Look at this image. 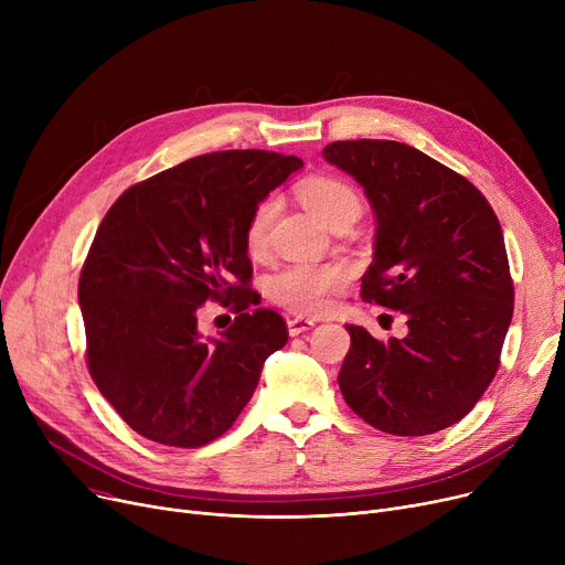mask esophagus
Instances as JSON below:
<instances>
[{
	"label": "esophagus",
	"instance_id": "esophagus-1",
	"mask_svg": "<svg viewBox=\"0 0 565 565\" xmlns=\"http://www.w3.org/2000/svg\"><path fill=\"white\" fill-rule=\"evenodd\" d=\"M313 328V320L307 318H288V334L290 337H300Z\"/></svg>",
	"mask_w": 565,
	"mask_h": 565
}]
</instances>
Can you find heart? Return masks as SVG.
I'll use <instances>...</instances> for the list:
<instances>
[{
	"mask_svg": "<svg viewBox=\"0 0 565 565\" xmlns=\"http://www.w3.org/2000/svg\"><path fill=\"white\" fill-rule=\"evenodd\" d=\"M300 201L322 222L332 226L343 217H358L362 201L345 181L332 175H311L298 188ZM277 199H263L249 217L245 241L252 254L263 252L270 233L273 220L277 215ZM348 267L339 263L328 265H290L286 270L277 273L267 290L270 298L290 311L298 313H322L332 305V295L345 284Z\"/></svg>",
	"mask_w": 565,
	"mask_h": 565,
	"instance_id": "1",
	"label": "heart"
}]
</instances>
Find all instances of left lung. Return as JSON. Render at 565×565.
<instances>
[{
  "instance_id": "8db88e82",
  "label": "left lung",
  "mask_w": 565,
  "mask_h": 565,
  "mask_svg": "<svg viewBox=\"0 0 565 565\" xmlns=\"http://www.w3.org/2000/svg\"><path fill=\"white\" fill-rule=\"evenodd\" d=\"M330 164L364 188L375 215L362 298L407 318L382 343L345 324L339 387L354 414L403 437L458 424L492 382L513 318L499 220L465 175L390 139L334 141Z\"/></svg>"
}]
</instances>
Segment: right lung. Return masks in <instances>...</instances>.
Segmentation results:
<instances>
[{
    "instance_id": "obj_1",
    "label": "right lung",
    "mask_w": 565,
    "mask_h": 565,
    "mask_svg": "<svg viewBox=\"0 0 565 565\" xmlns=\"http://www.w3.org/2000/svg\"><path fill=\"white\" fill-rule=\"evenodd\" d=\"M302 164L256 148L199 156L126 190L100 222L77 288L88 373L146 439L196 449L224 435L286 345L284 318L249 288L245 231ZM207 299L238 316L203 340Z\"/></svg>"
}]
</instances>
